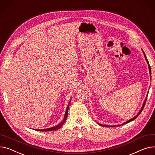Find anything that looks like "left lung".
I'll return each instance as SVG.
<instances>
[{"mask_svg": "<svg viewBox=\"0 0 155 155\" xmlns=\"http://www.w3.org/2000/svg\"><path fill=\"white\" fill-rule=\"evenodd\" d=\"M142 51H143V49H142ZM143 54H144V58H145V59H146V61H147V63H148V68H149V71H150V79H151V68H150V64H149V62H148V59H147V57H146V55H145V53L144 52V51H143ZM149 92V91H148ZM148 93H147V97H146V98H145V99H144V103H143V106H142V107H141V110H140V111H139V113L136 114L134 117H133V118H131V119H130V120H129L128 121H126L125 123H123V124H118V125H114V126H110V125H104V124H100V123H97V124H99L100 126H103V127H116V126H122V125H124V124H126V123H130V122H131V121H133L134 120H135L136 117H137L140 114V113L142 112V111H143V108H144V105H145V103H146V101H147V96H148Z\"/></svg>", "mask_w": 155, "mask_h": 155, "instance_id": "left-lung-1", "label": "left lung"}]
</instances>
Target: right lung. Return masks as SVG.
<instances>
[{
  "mask_svg": "<svg viewBox=\"0 0 155 155\" xmlns=\"http://www.w3.org/2000/svg\"><path fill=\"white\" fill-rule=\"evenodd\" d=\"M71 101V100H70V101H69V104H68V107H67V108H66V113H65L64 116V118H63L62 121L59 124H58V125H56V126H54V127H52V128H47V129H43V130H36V129H35V130L39 131H54V130H56L59 129V128H61V127L64 124L65 121H66V119H67V117H68V110H69V104H70Z\"/></svg>",
  "mask_w": 155,
  "mask_h": 155,
  "instance_id": "add662e5",
  "label": "right lung"
}]
</instances>
